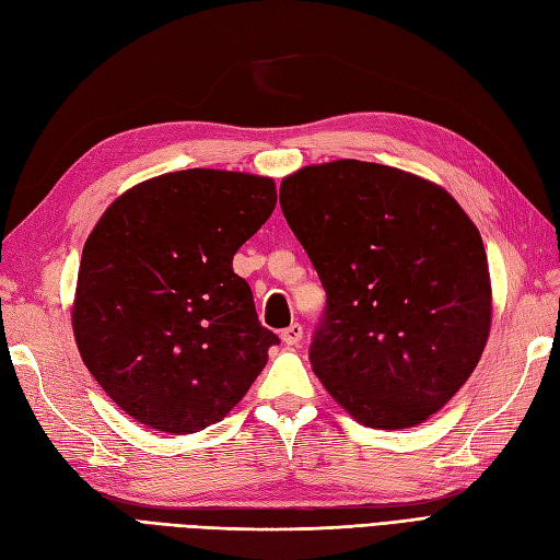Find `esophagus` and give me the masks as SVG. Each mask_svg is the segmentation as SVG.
<instances>
[{"label": "esophagus", "instance_id": "esophagus-1", "mask_svg": "<svg viewBox=\"0 0 560 560\" xmlns=\"http://www.w3.org/2000/svg\"><path fill=\"white\" fill-rule=\"evenodd\" d=\"M280 337L287 346H296L301 341V337H304V327H301L299 323H292L290 327L280 331Z\"/></svg>", "mask_w": 560, "mask_h": 560}]
</instances>
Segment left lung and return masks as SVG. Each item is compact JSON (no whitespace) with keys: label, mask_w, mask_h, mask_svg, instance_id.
<instances>
[{"label":"left lung","mask_w":560,"mask_h":560,"mask_svg":"<svg viewBox=\"0 0 560 560\" xmlns=\"http://www.w3.org/2000/svg\"><path fill=\"white\" fill-rule=\"evenodd\" d=\"M280 207L327 304L308 360L360 424L407 429L455 396L490 335L488 256L441 186L386 164L299 170Z\"/></svg>","instance_id":"obj_1"}]
</instances>
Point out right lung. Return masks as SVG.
I'll list each match as a JSON object with an SVG mask.
<instances>
[{
    "label": "right lung",
    "instance_id": "obj_1",
    "mask_svg": "<svg viewBox=\"0 0 560 560\" xmlns=\"http://www.w3.org/2000/svg\"><path fill=\"white\" fill-rule=\"evenodd\" d=\"M273 178L186 170L117 198L82 252L72 329L113 402L164 433L217 424L278 335L233 256L273 214Z\"/></svg>",
    "mask_w": 560,
    "mask_h": 560
}]
</instances>
